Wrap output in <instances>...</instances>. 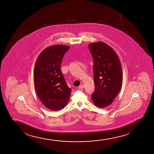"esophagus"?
Listing matches in <instances>:
<instances>
[{
	"mask_svg": "<svg viewBox=\"0 0 154 154\" xmlns=\"http://www.w3.org/2000/svg\"><path fill=\"white\" fill-rule=\"evenodd\" d=\"M84 87V86L83 85H81L79 86L78 87V89H82Z\"/></svg>",
	"mask_w": 154,
	"mask_h": 154,
	"instance_id": "obj_1",
	"label": "esophagus"
}]
</instances>
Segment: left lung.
<instances>
[{
    "instance_id": "8db88e82",
    "label": "left lung",
    "mask_w": 154,
    "mask_h": 154,
    "mask_svg": "<svg viewBox=\"0 0 154 154\" xmlns=\"http://www.w3.org/2000/svg\"><path fill=\"white\" fill-rule=\"evenodd\" d=\"M88 47L94 60L95 91L91 99L98 107H107L119 93L122 82L120 60L111 47L102 42Z\"/></svg>"
}]
</instances>
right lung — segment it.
Here are the masks:
<instances>
[{"mask_svg": "<svg viewBox=\"0 0 154 154\" xmlns=\"http://www.w3.org/2000/svg\"><path fill=\"white\" fill-rule=\"evenodd\" d=\"M70 47L55 45L40 53L34 68L35 88L43 105L49 109L59 110L70 99L68 87L60 69L61 61Z\"/></svg>", "mask_w": 154, "mask_h": 154, "instance_id": "1", "label": "right lung"}]
</instances>
